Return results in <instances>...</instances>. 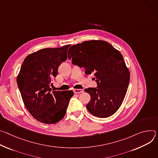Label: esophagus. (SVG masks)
<instances>
[{
    "label": "esophagus",
    "instance_id": "34e87169",
    "mask_svg": "<svg viewBox=\"0 0 158 158\" xmlns=\"http://www.w3.org/2000/svg\"><path fill=\"white\" fill-rule=\"evenodd\" d=\"M73 92L75 94H80V93L83 92V90H82V89H74Z\"/></svg>",
    "mask_w": 158,
    "mask_h": 158
}]
</instances>
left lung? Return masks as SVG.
<instances>
[{
  "label": "left lung",
  "instance_id": "left-lung-1",
  "mask_svg": "<svg viewBox=\"0 0 158 158\" xmlns=\"http://www.w3.org/2000/svg\"><path fill=\"white\" fill-rule=\"evenodd\" d=\"M68 59L85 69V73H94L97 88L86 89L90 95L86 105L94 116L106 118L114 114L125 98L130 72L120 52L110 43L102 40L84 41L70 47Z\"/></svg>",
  "mask_w": 158,
  "mask_h": 158
}]
</instances>
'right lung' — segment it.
Returning <instances> with one entry per match:
<instances>
[{"mask_svg": "<svg viewBox=\"0 0 158 158\" xmlns=\"http://www.w3.org/2000/svg\"><path fill=\"white\" fill-rule=\"evenodd\" d=\"M70 44L44 48L29 55L24 60L17 83L24 104L31 115L44 124H55L64 116L72 90L52 91V79L59 66L67 60Z\"/></svg>", "mask_w": 158, "mask_h": 158, "instance_id": "obj_1", "label": "right lung"}]
</instances>
